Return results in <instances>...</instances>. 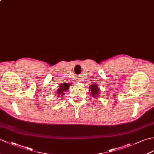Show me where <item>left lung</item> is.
Wrapping results in <instances>:
<instances>
[{"instance_id": "8db88e82", "label": "left lung", "mask_w": 154, "mask_h": 154, "mask_svg": "<svg viewBox=\"0 0 154 154\" xmlns=\"http://www.w3.org/2000/svg\"><path fill=\"white\" fill-rule=\"evenodd\" d=\"M89 93L92 96V98L95 99L96 98H99L100 95V89L98 87V85L96 84H92L91 86H89Z\"/></svg>"}]
</instances>
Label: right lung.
<instances>
[{"label": "right lung", "instance_id": "obj_1", "mask_svg": "<svg viewBox=\"0 0 154 154\" xmlns=\"http://www.w3.org/2000/svg\"><path fill=\"white\" fill-rule=\"evenodd\" d=\"M70 85L71 84L66 83L60 84L58 89L56 92V94L57 95V96H58V98H61L62 96H63L66 94V92L68 91Z\"/></svg>", "mask_w": 154, "mask_h": 154}]
</instances>
